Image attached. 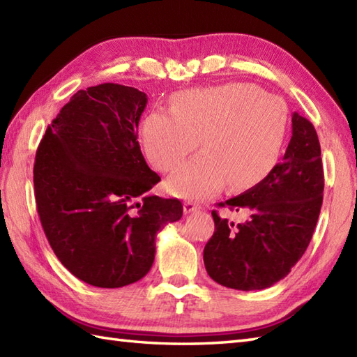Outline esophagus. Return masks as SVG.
Masks as SVG:
<instances>
[{"label":"esophagus","instance_id":"1","mask_svg":"<svg viewBox=\"0 0 357 357\" xmlns=\"http://www.w3.org/2000/svg\"><path fill=\"white\" fill-rule=\"evenodd\" d=\"M201 210V206L199 204H196L193 201H185L184 202V213L185 215H190V213H195V211Z\"/></svg>","mask_w":357,"mask_h":357}]
</instances>
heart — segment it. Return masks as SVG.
<instances>
[{
    "label": "heart",
    "instance_id": "obj_1",
    "mask_svg": "<svg viewBox=\"0 0 357 357\" xmlns=\"http://www.w3.org/2000/svg\"><path fill=\"white\" fill-rule=\"evenodd\" d=\"M170 112L144 118L141 138L158 170L172 172L198 147L204 151L167 181L169 190L206 199L230 183L256 185L275 167L285 139L288 113L280 98L245 82L193 89L173 98Z\"/></svg>",
    "mask_w": 357,
    "mask_h": 357
}]
</instances>
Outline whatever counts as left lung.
<instances>
[{"mask_svg": "<svg viewBox=\"0 0 357 357\" xmlns=\"http://www.w3.org/2000/svg\"><path fill=\"white\" fill-rule=\"evenodd\" d=\"M282 161L261 183L219 204L245 211L234 224L211 211L215 233L204 264L215 282L234 290H264L284 279L312 241L322 207L324 170L313 124L298 112Z\"/></svg>", "mask_w": 357, "mask_h": 357, "instance_id": "8db88e82", "label": "left lung"}]
</instances>
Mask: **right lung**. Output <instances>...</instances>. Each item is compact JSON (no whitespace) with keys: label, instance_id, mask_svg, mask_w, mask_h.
<instances>
[{"label":"right lung","instance_id":"right-lung-1","mask_svg":"<svg viewBox=\"0 0 357 357\" xmlns=\"http://www.w3.org/2000/svg\"><path fill=\"white\" fill-rule=\"evenodd\" d=\"M146 105L147 95L135 87L105 82L79 90L36 150L44 233L64 267L89 285L119 288L142 279L155 261L158 231L183 216L179 199L146 195L161 181L136 141Z\"/></svg>","mask_w":357,"mask_h":357}]
</instances>
